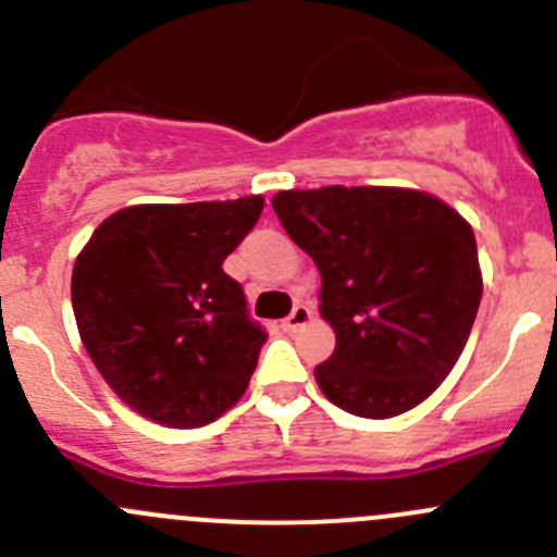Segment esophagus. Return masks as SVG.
Segmentation results:
<instances>
[{"label":"esophagus","instance_id":"34e87169","mask_svg":"<svg viewBox=\"0 0 557 557\" xmlns=\"http://www.w3.org/2000/svg\"><path fill=\"white\" fill-rule=\"evenodd\" d=\"M310 320H312V310H310V307L296 305L294 312H290L288 318L283 320V331H288V334H290V331H299V329H305V325L310 323Z\"/></svg>","mask_w":557,"mask_h":557}]
</instances>
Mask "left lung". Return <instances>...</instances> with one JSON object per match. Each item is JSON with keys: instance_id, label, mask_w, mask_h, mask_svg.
Returning a JSON list of instances; mask_svg holds the SVG:
<instances>
[{"instance_id": "left-lung-1", "label": "left lung", "mask_w": 557, "mask_h": 557, "mask_svg": "<svg viewBox=\"0 0 557 557\" xmlns=\"http://www.w3.org/2000/svg\"><path fill=\"white\" fill-rule=\"evenodd\" d=\"M280 223L320 272L336 347L314 369L331 404L396 418L453 372L482 299L476 239L436 196L387 185L280 190Z\"/></svg>"}]
</instances>
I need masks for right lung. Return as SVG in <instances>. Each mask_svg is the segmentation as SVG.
<instances>
[{
	"instance_id": "obj_1",
	"label": "right lung",
	"mask_w": 557,
	"mask_h": 557,
	"mask_svg": "<svg viewBox=\"0 0 557 557\" xmlns=\"http://www.w3.org/2000/svg\"><path fill=\"white\" fill-rule=\"evenodd\" d=\"M263 196L134 205L99 223L72 269L77 331L123 404L166 429H199L243 398L267 331L223 261Z\"/></svg>"
}]
</instances>
